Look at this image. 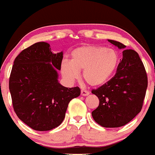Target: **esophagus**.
<instances>
[{"label":"esophagus","instance_id":"1","mask_svg":"<svg viewBox=\"0 0 155 155\" xmlns=\"http://www.w3.org/2000/svg\"><path fill=\"white\" fill-rule=\"evenodd\" d=\"M89 94V91H86V90H81V94L82 96H87V95H88Z\"/></svg>","mask_w":155,"mask_h":155}]
</instances>
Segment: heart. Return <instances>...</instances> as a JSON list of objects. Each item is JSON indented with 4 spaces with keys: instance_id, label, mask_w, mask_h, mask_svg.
Segmentation results:
<instances>
[{
    "instance_id": "obj_1",
    "label": "heart",
    "mask_w": 155,
    "mask_h": 155,
    "mask_svg": "<svg viewBox=\"0 0 155 155\" xmlns=\"http://www.w3.org/2000/svg\"><path fill=\"white\" fill-rule=\"evenodd\" d=\"M120 63L117 51L104 46H83L71 54V61H64L61 70L63 76L69 81L79 78V71L87 84L100 86L108 81L115 73Z\"/></svg>"
}]
</instances>
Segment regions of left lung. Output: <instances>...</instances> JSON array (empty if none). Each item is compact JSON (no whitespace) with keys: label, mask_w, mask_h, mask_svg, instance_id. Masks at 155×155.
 I'll return each mask as SVG.
<instances>
[{"label":"left lung","mask_w":155,"mask_h":155,"mask_svg":"<svg viewBox=\"0 0 155 155\" xmlns=\"http://www.w3.org/2000/svg\"><path fill=\"white\" fill-rule=\"evenodd\" d=\"M108 41L119 49L126 48L120 42ZM147 87V73L138 53L124 50L114 77L91 91L99 99L98 108L91 113L93 119L106 128L126 125L141 110Z\"/></svg>","instance_id":"8db88e82"}]
</instances>
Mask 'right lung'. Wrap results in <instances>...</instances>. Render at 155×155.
Instances as JSON below:
<instances>
[{
  "mask_svg": "<svg viewBox=\"0 0 155 155\" xmlns=\"http://www.w3.org/2000/svg\"><path fill=\"white\" fill-rule=\"evenodd\" d=\"M63 52L53 53L50 44L36 42L23 50L14 61L9 90L14 110L35 130L47 131L61 124L70 101L78 97V87L58 82Z\"/></svg>",
  "mask_w": 155,
  "mask_h": 155,
  "instance_id": "right-lung-1",
  "label": "right lung"
}]
</instances>
